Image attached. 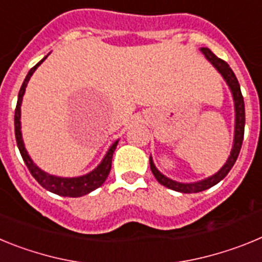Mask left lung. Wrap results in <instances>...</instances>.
<instances>
[{
    "label": "left lung",
    "mask_w": 262,
    "mask_h": 262,
    "mask_svg": "<svg viewBox=\"0 0 262 262\" xmlns=\"http://www.w3.org/2000/svg\"><path fill=\"white\" fill-rule=\"evenodd\" d=\"M202 53L207 57L212 66L221 72L222 76L224 77V80L227 81L228 86L231 88V92H232L233 101H235V111H236V122H235V140H233V147L232 151H231L230 157L227 160V163L224 164L223 168L214 174L212 177L206 178L203 181L194 182V184H181V182L173 181L170 178L165 177L164 174L159 172L155 166L152 159H149V165H151V170L154 173V176L156 177L157 181L160 182L164 186L172 189V190L180 191V193H200V191L206 190V189H210L211 186L216 185L217 182L222 181L228 172L231 170V168L233 166V164L236 163L237 156L240 154V149H242L243 139H244V126H245V108H244V98H243L242 90H240L239 81L236 78L235 73L232 72V69L230 68V66L227 64L224 60L219 59L217 56H215L214 53L209 50V48H202Z\"/></svg>",
    "instance_id": "left-lung-1"
}]
</instances>
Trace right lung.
<instances>
[{
	"instance_id": "add662e5",
	"label": "right lung",
	"mask_w": 262,
	"mask_h": 262,
	"mask_svg": "<svg viewBox=\"0 0 262 262\" xmlns=\"http://www.w3.org/2000/svg\"><path fill=\"white\" fill-rule=\"evenodd\" d=\"M45 59L40 60L35 67H32V68L30 69L26 78H25V81H23L22 86H20L19 94H18L17 107H15V114H14V128H15L17 145L18 148H19V152L20 155H22L23 161H25V164H26L27 168H29L32 177L35 178L36 181H38L41 186L45 187V189L57 194V195L72 196V198L86 195V194H89L90 191L96 190L97 187L101 186V185L105 182L106 178H107L111 169V159H113V154H114L118 142H115L114 144L111 145L110 149H108L107 154H106L105 159L102 160V163L99 164V165L94 169L93 172H90L89 174H85L82 176V177H77V178H61V177H55V176L47 174V173L43 172L41 169H39L35 164L32 163V160L30 159L26 149H25V145H23L22 134H20V120H19L20 119V103H22L23 94H25V90H26L27 82H29L30 77H31L32 73L35 72V69L40 66L41 62L45 61Z\"/></svg>"
}]
</instances>
